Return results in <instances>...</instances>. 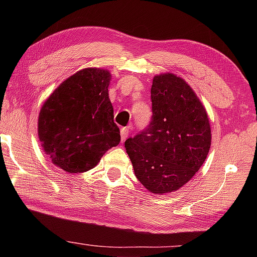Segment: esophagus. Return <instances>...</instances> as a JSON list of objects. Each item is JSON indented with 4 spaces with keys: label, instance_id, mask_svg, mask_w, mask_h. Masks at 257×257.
I'll use <instances>...</instances> for the list:
<instances>
[{
    "label": "esophagus",
    "instance_id": "34e87169",
    "mask_svg": "<svg viewBox=\"0 0 257 257\" xmlns=\"http://www.w3.org/2000/svg\"><path fill=\"white\" fill-rule=\"evenodd\" d=\"M130 135V128L128 127H122L120 130V139H121V143H124L126 138H127Z\"/></svg>",
    "mask_w": 257,
    "mask_h": 257
}]
</instances>
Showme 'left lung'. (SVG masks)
<instances>
[{
  "label": "left lung",
  "instance_id": "obj_1",
  "mask_svg": "<svg viewBox=\"0 0 257 257\" xmlns=\"http://www.w3.org/2000/svg\"><path fill=\"white\" fill-rule=\"evenodd\" d=\"M152 120L125 142L138 180L153 194L185 186L205 163L212 145L209 118L194 90L172 72L153 77Z\"/></svg>",
  "mask_w": 257,
  "mask_h": 257
}]
</instances>
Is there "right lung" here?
Returning a JSON list of instances; mask_svg holds the SVG:
<instances>
[{
  "instance_id": "obj_1",
  "label": "right lung",
  "mask_w": 257,
  "mask_h": 257,
  "mask_svg": "<svg viewBox=\"0 0 257 257\" xmlns=\"http://www.w3.org/2000/svg\"><path fill=\"white\" fill-rule=\"evenodd\" d=\"M111 73L85 68L59 84L42 105L38 139L51 163L68 173L92 170L120 142L108 98Z\"/></svg>"
}]
</instances>
